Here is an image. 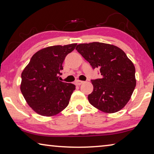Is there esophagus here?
Returning a JSON list of instances; mask_svg holds the SVG:
<instances>
[{
    "instance_id": "34e87169",
    "label": "esophagus",
    "mask_w": 154,
    "mask_h": 154,
    "mask_svg": "<svg viewBox=\"0 0 154 154\" xmlns=\"http://www.w3.org/2000/svg\"><path fill=\"white\" fill-rule=\"evenodd\" d=\"M83 83V81L77 80V81H76V82H75V84H76L77 85H82Z\"/></svg>"
}]
</instances>
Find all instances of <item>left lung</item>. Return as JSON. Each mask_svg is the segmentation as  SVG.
Wrapping results in <instances>:
<instances>
[{"instance_id":"left-lung-1","label":"left lung","mask_w":154,"mask_h":154,"mask_svg":"<svg viewBox=\"0 0 154 154\" xmlns=\"http://www.w3.org/2000/svg\"><path fill=\"white\" fill-rule=\"evenodd\" d=\"M76 49L93 69H100L102 75L100 79L92 80L93 92L88 97L90 103L105 113L120 111L136 86L132 62L122 49L111 44L82 43Z\"/></svg>"}]
</instances>
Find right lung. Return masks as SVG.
<instances>
[{
  "label": "right lung",
  "mask_w": 154,
  "mask_h": 154,
  "mask_svg": "<svg viewBox=\"0 0 154 154\" xmlns=\"http://www.w3.org/2000/svg\"><path fill=\"white\" fill-rule=\"evenodd\" d=\"M77 43L43 48L34 54L22 72L20 90L34 111L50 117L66 107L75 90L72 83L58 79L62 63Z\"/></svg>",
  "instance_id": "obj_1"
}]
</instances>
